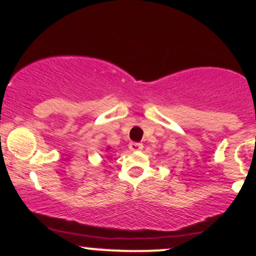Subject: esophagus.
<instances>
[{"label":"esophagus","instance_id":"1","mask_svg":"<svg viewBox=\"0 0 256 256\" xmlns=\"http://www.w3.org/2000/svg\"><path fill=\"white\" fill-rule=\"evenodd\" d=\"M128 148H130L131 151H140V150L144 148V144L140 142H130L128 144Z\"/></svg>","mask_w":256,"mask_h":256}]
</instances>
